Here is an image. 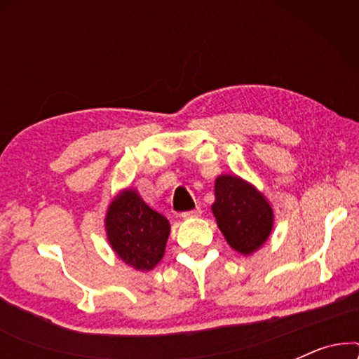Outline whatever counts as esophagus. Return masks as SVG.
Masks as SVG:
<instances>
[{"label":"esophagus","mask_w":359,"mask_h":359,"mask_svg":"<svg viewBox=\"0 0 359 359\" xmlns=\"http://www.w3.org/2000/svg\"><path fill=\"white\" fill-rule=\"evenodd\" d=\"M201 215V208H196L193 210H186V212H181V217L183 219H194V217H199Z\"/></svg>","instance_id":"obj_1"}]
</instances>
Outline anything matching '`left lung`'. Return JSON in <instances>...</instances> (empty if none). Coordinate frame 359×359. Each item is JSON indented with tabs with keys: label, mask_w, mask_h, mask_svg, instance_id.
Segmentation results:
<instances>
[{
	"label": "left lung",
	"mask_w": 359,
	"mask_h": 359,
	"mask_svg": "<svg viewBox=\"0 0 359 359\" xmlns=\"http://www.w3.org/2000/svg\"><path fill=\"white\" fill-rule=\"evenodd\" d=\"M214 191L212 214L230 247L242 255L263 247L274 222L268 199L253 184L232 175H220Z\"/></svg>",
	"instance_id": "1"
}]
</instances>
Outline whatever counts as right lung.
I'll return each instance as SVG.
<instances>
[{"label": "right lung", "mask_w": 359, "mask_h": 359, "mask_svg": "<svg viewBox=\"0 0 359 359\" xmlns=\"http://www.w3.org/2000/svg\"><path fill=\"white\" fill-rule=\"evenodd\" d=\"M104 225L111 248L137 271H150L163 258L168 219L151 209L135 189L121 191L112 199Z\"/></svg>", "instance_id": "right-lung-1"}]
</instances>
